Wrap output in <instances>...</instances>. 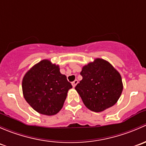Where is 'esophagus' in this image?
I'll use <instances>...</instances> for the list:
<instances>
[{
	"instance_id": "34e87169",
	"label": "esophagus",
	"mask_w": 146,
	"mask_h": 146,
	"mask_svg": "<svg viewBox=\"0 0 146 146\" xmlns=\"http://www.w3.org/2000/svg\"><path fill=\"white\" fill-rule=\"evenodd\" d=\"M77 84H78V81L76 80V79H75V80L74 81V82H72V84L73 87H75V86H76V85Z\"/></svg>"
}]
</instances>
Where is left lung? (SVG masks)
<instances>
[{"label":"left lung","instance_id":"left-lung-1","mask_svg":"<svg viewBox=\"0 0 146 146\" xmlns=\"http://www.w3.org/2000/svg\"><path fill=\"white\" fill-rule=\"evenodd\" d=\"M82 79L75 89L86 108L101 112L113 106L121 95L123 83L119 72L103 59H95L82 67Z\"/></svg>","mask_w":146,"mask_h":146}]
</instances>
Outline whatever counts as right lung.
Listing matches in <instances>:
<instances>
[{"instance_id": "right-lung-1", "label": "right lung", "mask_w": 146, "mask_h": 146, "mask_svg": "<svg viewBox=\"0 0 146 146\" xmlns=\"http://www.w3.org/2000/svg\"><path fill=\"white\" fill-rule=\"evenodd\" d=\"M22 88L25 99L34 110L52 116L61 110L72 86L60 73L59 65L43 60L25 74Z\"/></svg>"}]
</instances>
